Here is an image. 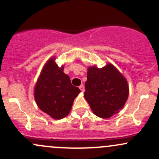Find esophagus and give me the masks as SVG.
<instances>
[{
	"label": "esophagus",
	"instance_id": "esophagus-1",
	"mask_svg": "<svg viewBox=\"0 0 159 159\" xmlns=\"http://www.w3.org/2000/svg\"><path fill=\"white\" fill-rule=\"evenodd\" d=\"M79 89H80V90H81V91L84 90V85H83V84L80 85V86H79Z\"/></svg>",
	"mask_w": 159,
	"mask_h": 159
}]
</instances>
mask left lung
Instances as JSON below:
<instances>
[{"mask_svg": "<svg viewBox=\"0 0 159 159\" xmlns=\"http://www.w3.org/2000/svg\"><path fill=\"white\" fill-rule=\"evenodd\" d=\"M85 82L84 98L101 118H110L122 109L129 96L127 80L111 63L102 68L90 66Z\"/></svg>", "mask_w": 159, "mask_h": 159, "instance_id": "8db88e82", "label": "left lung"}]
</instances>
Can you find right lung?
Masks as SVG:
<instances>
[{"label":"right lung","mask_w":159,"mask_h":159,"mask_svg":"<svg viewBox=\"0 0 159 159\" xmlns=\"http://www.w3.org/2000/svg\"><path fill=\"white\" fill-rule=\"evenodd\" d=\"M81 92L71 84L52 57L45 63L34 87V98L37 106L54 120H61L69 114L74 99Z\"/></svg>","instance_id":"add662e5"}]
</instances>
